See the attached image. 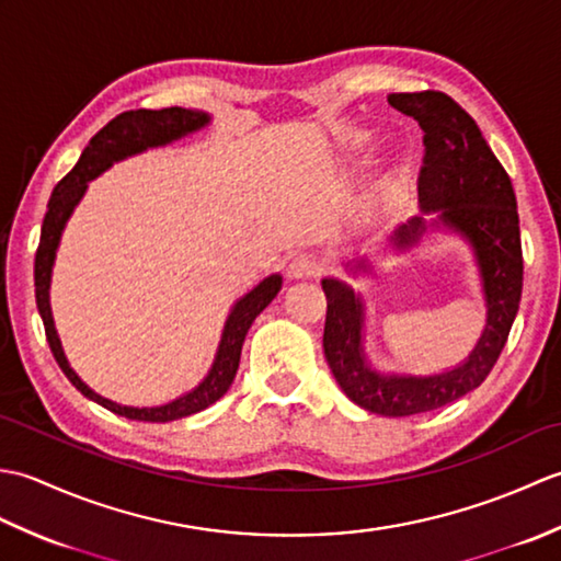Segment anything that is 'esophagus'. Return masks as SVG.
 I'll list each match as a JSON object with an SVG mask.
<instances>
[{
	"instance_id": "34e87169",
	"label": "esophagus",
	"mask_w": 561,
	"mask_h": 561,
	"mask_svg": "<svg viewBox=\"0 0 561 561\" xmlns=\"http://www.w3.org/2000/svg\"><path fill=\"white\" fill-rule=\"evenodd\" d=\"M320 270H323V262L313 255L301 253L289 262L287 274L291 279H304V277H316V274H320Z\"/></svg>"
}]
</instances>
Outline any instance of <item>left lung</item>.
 <instances>
[{
    "instance_id": "8db88e82",
    "label": "left lung",
    "mask_w": 561,
    "mask_h": 561,
    "mask_svg": "<svg viewBox=\"0 0 561 561\" xmlns=\"http://www.w3.org/2000/svg\"><path fill=\"white\" fill-rule=\"evenodd\" d=\"M392 108L424 129L420 173L422 214L388 236L392 250H412L428 231H446L470 245L486 308L484 330L468 359L438 374L380 371L366 354V304L347 282L325 277L323 350L332 376L354 404L380 416H410L468 396L490 376L518 313L523 255L511 178L486 145L478 123L440 91L390 93ZM434 213L432 220L427 214ZM354 277L374 274L366 255L344 262Z\"/></svg>"
}]
</instances>
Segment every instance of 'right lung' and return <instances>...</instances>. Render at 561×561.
Returning <instances> with one entry per match:
<instances>
[{
    "mask_svg": "<svg viewBox=\"0 0 561 561\" xmlns=\"http://www.w3.org/2000/svg\"><path fill=\"white\" fill-rule=\"evenodd\" d=\"M209 123H211L209 113L193 111V108H178V105L175 108H163V111L141 108V111H127L123 115H117L89 141V147L81 151L75 169H71L62 181L57 183V187L50 195V202H47V211L41 229V245H38V253H35V304H38V313L43 318L47 344H50L55 362L69 378V383L75 386L83 398L99 402L101 408L121 416H127V420L173 422V420H183V416L207 410L209 404L217 402L233 383L250 325H253V320L265 311L274 296H277L282 289V274L274 272L231 306V311L226 316V323L221 330L217 354H214V362L209 366L207 376L202 378L193 390L183 392L181 398H175L171 402L153 404V408H135V404H123L111 398H103L101 392L83 383L79 374L67 362L62 342H59V335L55 330V318L50 308V282H53V267H55L59 241H62L65 226L71 214H75L81 197L87 195L89 183L93 178H99L103 171H108L113 163L137 157V153H145L147 149L173 145L178 139L199 133V129L207 127Z\"/></svg>",
    "mask_w": 561,
    "mask_h": 561,
    "instance_id": "right-lung-1",
    "label": "right lung"
}]
</instances>
